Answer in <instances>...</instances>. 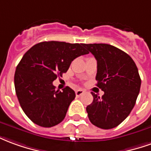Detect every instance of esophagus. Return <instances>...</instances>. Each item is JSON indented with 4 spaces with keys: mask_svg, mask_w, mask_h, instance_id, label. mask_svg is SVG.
Wrapping results in <instances>:
<instances>
[{
    "mask_svg": "<svg viewBox=\"0 0 151 151\" xmlns=\"http://www.w3.org/2000/svg\"><path fill=\"white\" fill-rule=\"evenodd\" d=\"M84 93V90H82V89H78L77 91H76V97H81V95L83 94Z\"/></svg>",
    "mask_w": 151,
    "mask_h": 151,
    "instance_id": "1",
    "label": "esophagus"
}]
</instances>
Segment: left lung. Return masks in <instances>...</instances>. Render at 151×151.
<instances>
[{"mask_svg": "<svg viewBox=\"0 0 151 151\" xmlns=\"http://www.w3.org/2000/svg\"><path fill=\"white\" fill-rule=\"evenodd\" d=\"M98 63L96 81L104 92L86 107L90 122L102 129L117 127L135 106L141 88V78L134 61L129 54L107 44H84Z\"/></svg>", "mask_w": 151, "mask_h": 151, "instance_id": "1", "label": "left lung"}]
</instances>
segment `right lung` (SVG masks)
<instances>
[{"label": "right lung", "instance_id": "obj_1", "mask_svg": "<svg viewBox=\"0 0 151 151\" xmlns=\"http://www.w3.org/2000/svg\"><path fill=\"white\" fill-rule=\"evenodd\" d=\"M84 45L40 42L27 51L18 64L16 95L22 111L36 124L50 128L64 119L76 93L68 86L56 90L53 81L67 72L75 58L88 53Z\"/></svg>", "mask_w": 151, "mask_h": 151}]
</instances>
